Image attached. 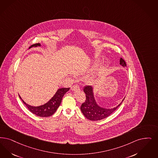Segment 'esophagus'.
Segmentation results:
<instances>
[{"label":"esophagus","instance_id":"34e87169","mask_svg":"<svg viewBox=\"0 0 158 158\" xmlns=\"http://www.w3.org/2000/svg\"><path fill=\"white\" fill-rule=\"evenodd\" d=\"M79 86L77 85H74L73 86H72V87H71V89L72 90H78V89H79Z\"/></svg>","mask_w":158,"mask_h":158}]
</instances>
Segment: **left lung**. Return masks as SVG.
Listing matches in <instances>:
<instances>
[{"label":"left lung","mask_w":158,"mask_h":158,"mask_svg":"<svg viewBox=\"0 0 158 158\" xmlns=\"http://www.w3.org/2000/svg\"><path fill=\"white\" fill-rule=\"evenodd\" d=\"M120 64L123 67L126 66L125 61L122 57H120ZM83 91L86 94V99L82 103L81 106V110L84 116L89 120L97 121L107 118L120 106L124 100L123 99L118 106L113 109H104L99 106L96 103L92 88L90 86H86L83 89Z\"/></svg>","instance_id":"obj_1"}]
</instances>
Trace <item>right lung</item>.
Segmentation results:
<instances>
[{"instance_id": "obj_1", "label": "right lung", "mask_w": 158, "mask_h": 158, "mask_svg": "<svg viewBox=\"0 0 158 158\" xmlns=\"http://www.w3.org/2000/svg\"><path fill=\"white\" fill-rule=\"evenodd\" d=\"M40 46V44H32L29 47V48L33 46ZM69 89L70 88L58 89L56 94L54 95V96L49 101L44 105L37 106V107H34L26 104L25 102L21 99L20 96L19 95V96L20 99H22L23 103L27 107V109L32 112V114H35L40 117H49L52 116L54 113H55L57 109L61 103L63 96L69 90Z\"/></svg>"}]
</instances>
